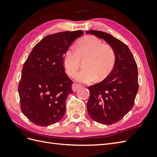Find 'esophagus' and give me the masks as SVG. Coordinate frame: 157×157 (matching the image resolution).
Masks as SVG:
<instances>
[{
	"label": "esophagus",
	"mask_w": 157,
	"mask_h": 157,
	"mask_svg": "<svg viewBox=\"0 0 157 157\" xmlns=\"http://www.w3.org/2000/svg\"><path fill=\"white\" fill-rule=\"evenodd\" d=\"M81 87H82V86L78 84H72V86H71L72 90H73V92H74L78 91V90L79 88H80Z\"/></svg>",
	"instance_id": "esophagus-1"
}]
</instances>
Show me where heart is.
<instances>
[{
  "mask_svg": "<svg viewBox=\"0 0 157 157\" xmlns=\"http://www.w3.org/2000/svg\"><path fill=\"white\" fill-rule=\"evenodd\" d=\"M84 59V69L77 73L74 78L78 82L91 83L96 78L101 80L110 74L114 67L116 55L112 46L104 44L95 36H86L78 42L76 48L71 46L64 53L63 61L67 74L74 75L81 60Z\"/></svg>",
  "mask_w": 157,
  "mask_h": 157,
  "instance_id": "b5f03b06",
  "label": "heart"
}]
</instances>
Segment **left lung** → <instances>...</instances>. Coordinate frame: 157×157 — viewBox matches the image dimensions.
Masks as SVG:
<instances>
[{"label":"left lung","mask_w":157,"mask_h":157,"mask_svg":"<svg viewBox=\"0 0 157 157\" xmlns=\"http://www.w3.org/2000/svg\"><path fill=\"white\" fill-rule=\"evenodd\" d=\"M86 32L104 40L115 52V63L111 73L101 82L88 87L87 103L88 113L94 121L111 125L134 106L138 91L137 65L128 46L121 40L102 31Z\"/></svg>","instance_id":"obj_1"}]
</instances>
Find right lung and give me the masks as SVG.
<instances>
[{"label":"right lung","mask_w":157,"mask_h":157,"mask_svg":"<svg viewBox=\"0 0 157 157\" xmlns=\"http://www.w3.org/2000/svg\"><path fill=\"white\" fill-rule=\"evenodd\" d=\"M83 34L78 30L46 36L24 63L18 86L20 105L23 115L36 125H51L64 116L73 82L65 73L63 55Z\"/></svg>","instance_id":"add662e5"}]
</instances>
